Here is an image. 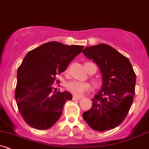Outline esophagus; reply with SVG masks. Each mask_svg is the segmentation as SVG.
<instances>
[{"label":"esophagus","instance_id":"1","mask_svg":"<svg viewBox=\"0 0 149 149\" xmlns=\"http://www.w3.org/2000/svg\"><path fill=\"white\" fill-rule=\"evenodd\" d=\"M81 97H77L76 95H73V100L75 101V100H81Z\"/></svg>","mask_w":149,"mask_h":149}]
</instances>
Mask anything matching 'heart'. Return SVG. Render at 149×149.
Segmentation results:
<instances>
[{
	"label": "heart",
	"instance_id": "obj_1",
	"mask_svg": "<svg viewBox=\"0 0 149 149\" xmlns=\"http://www.w3.org/2000/svg\"><path fill=\"white\" fill-rule=\"evenodd\" d=\"M91 64H93V63L86 62L85 63V68L87 71L89 70V65ZM93 83L95 86L99 85V81L96 79L93 80ZM65 88L68 91L72 93L73 94L76 95H81L84 94L85 92L91 90V85L88 83L86 82H81V81H76V80H72V81H68L65 84Z\"/></svg>",
	"mask_w": 149,
	"mask_h": 149
}]
</instances>
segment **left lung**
<instances>
[{
    "label": "left lung",
    "mask_w": 149,
    "mask_h": 149,
    "mask_svg": "<svg viewBox=\"0 0 149 149\" xmlns=\"http://www.w3.org/2000/svg\"><path fill=\"white\" fill-rule=\"evenodd\" d=\"M83 53L98 65L103 77L101 91L83 117L95 131L113 129L123 121L132 105L136 73L128 58L107 44L88 46Z\"/></svg>",
    "instance_id": "8db88e82"
}]
</instances>
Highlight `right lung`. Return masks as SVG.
<instances>
[{
	"mask_svg": "<svg viewBox=\"0 0 149 149\" xmlns=\"http://www.w3.org/2000/svg\"><path fill=\"white\" fill-rule=\"evenodd\" d=\"M84 46H66L51 41L29 51L17 73L15 98L18 111L32 128L46 130L59 119L67 101L68 91H54L56 75L65 71Z\"/></svg>",
	"mask_w": 149,
	"mask_h": 149,
	"instance_id": "1",
	"label": "right lung"
}]
</instances>
